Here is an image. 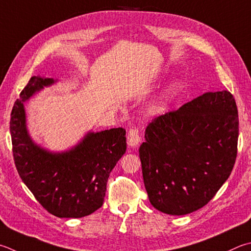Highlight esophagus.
<instances>
[{"label":"esophagus","instance_id":"1","mask_svg":"<svg viewBox=\"0 0 251 251\" xmlns=\"http://www.w3.org/2000/svg\"><path fill=\"white\" fill-rule=\"evenodd\" d=\"M140 135H139V129L133 127L128 130V134H127V144L130 147H136L139 144L140 141Z\"/></svg>","mask_w":251,"mask_h":251}]
</instances>
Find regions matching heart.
<instances>
[{"mask_svg":"<svg viewBox=\"0 0 251 251\" xmlns=\"http://www.w3.org/2000/svg\"><path fill=\"white\" fill-rule=\"evenodd\" d=\"M176 89H177V86L176 84H171L169 86V89L167 90V95H166V97L169 98V97H171V95L175 94L176 92Z\"/></svg>","mask_w":251,"mask_h":251,"instance_id":"heart-1","label":"heart"}]
</instances>
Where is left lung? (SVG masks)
<instances>
[{"label":"left lung","instance_id":"8db88e82","mask_svg":"<svg viewBox=\"0 0 251 251\" xmlns=\"http://www.w3.org/2000/svg\"><path fill=\"white\" fill-rule=\"evenodd\" d=\"M238 125L228 91L204 93L179 110L154 117L139 148L152 206L185 215L211 201L234 168Z\"/></svg>","mask_w":251,"mask_h":251}]
</instances>
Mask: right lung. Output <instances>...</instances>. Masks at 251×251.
I'll use <instances>...</instances> for the list:
<instances>
[{
  "instance_id": "1",
  "label": "right lung",
  "mask_w": 251,
  "mask_h": 251,
  "mask_svg": "<svg viewBox=\"0 0 251 251\" xmlns=\"http://www.w3.org/2000/svg\"><path fill=\"white\" fill-rule=\"evenodd\" d=\"M50 78L31 76L13 106L10 130L18 175L35 199L57 217L88 216L103 205L113 168L126 151L122 127L89 133L75 148L52 153L38 147L27 134L24 103Z\"/></svg>"
}]
</instances>
